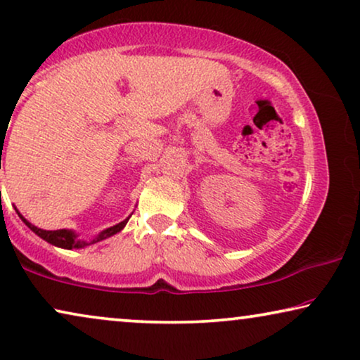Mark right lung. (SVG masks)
<instances>
[{
  "instance_id": "1",
  "label": "right lung",
  "mask_w": 360,
  "mask_h": 360,
  "mask_svg": "<svg viewBox=\"0 0 360 360\" xmlns=\"http://www.w3.org/2000/svg\"><path fill=\"white\" fill-rule=\"evenodd\" d=\"M18 214H19V213H18ZM19 218H21V219L24 221V223H26L27 228L31 229L32 233H36V234L39 236V238H42L44 240H47L49 244L57 245V248H62V249H80V248H85V245L100 243V240L106 239V238H111V236H115L116 233H120V231L126 226L127 221H129V218H127V219H124V221H121L120 224L111 226V228L101 231V233L98 234L96 238L91 240V243H86V240L77 239V234L73 233V231H68V229L46 231V229H41V228H37V226L31 224L27 219H24L21 214H19Z\"/></svg>"
}]
</instances>
